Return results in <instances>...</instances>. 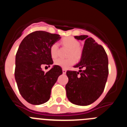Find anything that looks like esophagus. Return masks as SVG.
<instances>
[{
    "instance_id": "obj_1",
    "label": "esophagus",
    "mask_w": 127,
    "mask_h": 127,
    "mask_svg": "<svg viewBox=\"0 0 127 127\" xmlns=\"http://www.w3.org/2000/svg\"><path fill=\"white\" fill-rule=\"evenodd\" d=\"M62 72H63V74H66V72H67V70H66V69H62Z\"/></svg>"
}]
</instances>
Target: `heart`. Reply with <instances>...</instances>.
I'll list each match as a JSON object with an SVG mask.
<instances>
[{
    "label": "heart",
    "instance_id": "obj_1",
    "mask_svg": "<svg viewBox=\"0 0 127 127\" xmlns=\"http://www.w3.org/2000/svg\"><path fill=\"white\" fill-rule=\"evenodd\" d=\"M63 44L70 49L68 56H73V57H69L67 58H57L55 60V64L62 67L64 69H67L76 62V59H79L81 56V50L80 43L76 39L72 37H65L62 39ZM57 50L58 45L57 43L53 44L50 48V53L53 58L57 57ZM75 58H74V57Z\"/></svg>",
    "mask_w": 127,
    "mask_h": 127
}]
</instances>
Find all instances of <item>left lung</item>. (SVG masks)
Listing matches in <instances>:
<instances>
[{
  "mask_svg": "<svg viewBox=\"0 0 127 127\" xmlns=\"http://www.w3.org/2000/svg\"><path fill=\"white\" fill-rule=\"evenodd\" d=\"M74 37L85 41L80 61L74 65L80 70L66 72L69 78L65 86L67 97L72 104L88 105L97 100L104 91L109 74L108 58L104 48L92 37Z\"/></svg>",
  "mask_w": 127,
  "mask_h": 127,
  "instance_id": "left-lung-1",
  "label": "left lung"
}]
</instances>
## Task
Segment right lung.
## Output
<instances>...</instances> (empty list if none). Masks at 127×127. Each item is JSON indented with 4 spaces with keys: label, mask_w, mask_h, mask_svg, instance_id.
Returning <instances> with one entry per match:
<instances>
[{
    "label": "right lung",
    "mask_w": 127,
    "mask_h": 127,
    "mask_svg": "<svg viewBox=\"0 0 127 127\" xmlns=\"http://www.w3.org/2000/svg\"><path fill=\"white\" fill-rule=\"evenodd\" d=\"M61 38L60 35L35 31L26 36L18 48L15 59L14 76L20 94L26 101L39 105L48 101L51 88L62 69L57 65L47 72L42 64H53L50 48Z\"/></svg>",
    "instance_id": "1"
}]
</instances>
